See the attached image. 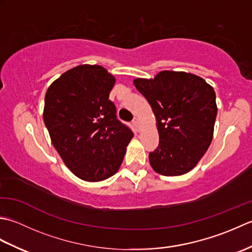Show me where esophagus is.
<instances>
[{
  "mask_svg": "<svg viewBox=\"0 0 252 252\" xmlns=\"http://www.w3.org/2000/svg\"><path fill=\"white\" fill-rule=\"evenodd\" d=\"M133 125L136 127V130H140V119L138 118H134V120H133Z\"/></svg>",
  "mask_w": 252,
  "mask_h": 252,
  "instance_id": "esophagus-1",
  "label": "esophagus"
}]
</instances>
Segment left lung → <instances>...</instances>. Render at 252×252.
Masks as SVG:
<instances>
[{
  "label": "left lung",
  "instance_id": "obj_1",
  "mask_svg": "<svg viewBox=\"0 0 252 252\" xmlns=\"http://www.w3.org/2000/svg\"><path fill=\"white\" fill-rule=\"evenodd\" d=\"M156 116L159 145L149 162L165 176L189 172L209 148L218 107L216 92L202 78L183 71H160L154 79H135Z\"/></svg>",
  "mask_w": 252,
  "mask_h": 252
}]
</instances>
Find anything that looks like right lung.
I'll list each match as a JSON object with an SVG mask.
<instances>
[{
  "mask_svg": "<svg viewBox=\"0 0 252 252\" xmlns=\"http://www.w3.org/2000/svg\"><path fill=\"white\" fill-rule=\"evenodd\" d=\"M115 82L101 66L80 65L46 91L43 119L53 145L71 172L84 181L114 175L133 137L109 99Z\"/></svg>",
  "mask_w": 252,
  "mask_h": 252,
  "instance_id": "obj_1",
  "label": "right lung"
}]
</instances>
